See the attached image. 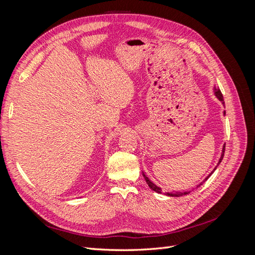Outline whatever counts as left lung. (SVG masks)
Segmentation results:
<instances>
[{"mask_svg":"<svg viewBox=\"0 0 255 255\" xmlns=\"http://www.w3.org/2000/svg\"><path fill=\"white\" fill-rule=\"evenodd\" d=\"M214 95H215V97L217 98L219 101L223 104V106H225V100H223V96H222V94H221V91H220V89H218V88H216V87H214ZM223 115H226V111H223ZM225 148H226V144H223V146H222V152H221V155H220V158H219V160H218V164H217V166H219V164L221 163V160H222V158H223V155H225ZM217 166H216L215 168H214V170L208 174L205 179L203 180V182H201L200 183L197 187H199V186H201V185L208 179V177H210L213 173H214V171L216 170V168H217ZM142 175H143V177H144V180H145V182H146V184L149 185V187L152 189V190H154L155 192H157V194H161V188L160 187H158L157 185H155L154 184L148 176H146L145 174H144V172H142ZM190 191H175V192H166V196H168V197H181V196H184V195H188Z\"/></svg>","mask_w":255,"mask_h":255,"instance_id":"1","label":"left lung"}]
</instances>
